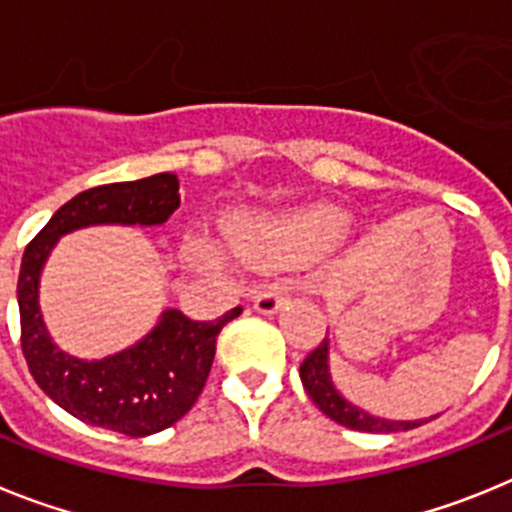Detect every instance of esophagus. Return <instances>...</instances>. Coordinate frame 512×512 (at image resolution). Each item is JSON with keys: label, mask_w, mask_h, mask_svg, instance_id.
Listing matches in <instances>:
<instances>
[{"label": "esophagus", "mask_w": 512, "mask_h": 512, "mask_svg": "<svg viewBox=\"0 0 512 512\" xmlns=\"http://www.w3.org/2000/svg\"><path fill=\"white\" fill-rule=\"evenodd\" d=\"M287 300L289 297L282 287H266L264 292L253 297V310L264 312V315H274Z\"/></svg>", "instance_id": "1"}]
</instances>
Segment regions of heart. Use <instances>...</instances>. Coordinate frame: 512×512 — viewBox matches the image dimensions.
Returning <instances> with one entry per match:
<instances>
[{
    "instance_id": "b5f03b06",
    "label": "heart",
    "mask_w": 512,
    "mask_h": 512,
    "mask_svg": "<svg viewBox=\"0 0 512 512\" xmlns=\"http://www.w3.org/2000/svg\"><path fill=\"white\" fill-rule=\"evenodd\" d=\"M348 230V217L333 207H307L279 217H246L230 230L235 251L271 269L318 259Z\"/></svg>"
}]
</instances>
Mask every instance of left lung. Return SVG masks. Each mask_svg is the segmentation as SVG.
<instances>
[{"mask_svg":"<svg viewBox=\"0 0 512 512\" xmlns=\"http://www.w3.org/2000/svg\"><path fill=\"white\" fill-rule=\"evenodd\" d=\"M300 379L302 387L307 390L310 400L328 415L330 420L346 425V428H354V431H366V433H397V431H410V428H418V425L428 423V420H384L374 418V415L364 413L361 408L351 405V402L343 400L338 395V390L330 382L328 372V338L320 341L318 348H312L307 359L300 364Z\"/></svg>","mask_w":512,"mask_h":512,"instance_id":"obj_1","label":"left lung"}]
</instances>
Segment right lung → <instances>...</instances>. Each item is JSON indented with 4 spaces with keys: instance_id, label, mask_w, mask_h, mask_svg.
Here are the masks:
<instances>
[{
    "instance_id": "1",
    "label": "right lung",
    "mask_w": 512,
    "mask_h": 512,
    "mask_svg": "<svg viewBox=\"0 0 512 512\" xmlns=\"http://www.w3.org/2000/svg\"><path fill=\"white\" fill-rule=\"evenodd\" d=\"M176 207V174L102 184L66 202L22 253L17 302L22 356L30 374L74 418L133 438L164 431L192 410L215 359L217 333L243 307L217 320H192L179 310H166L138 346L102 361H81L63 354L48 336L38 307V279L63 233L99 223L161 225Z\"/></svg>"
}]
</instances>
